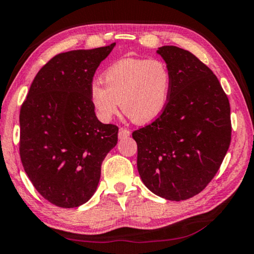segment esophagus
I'll use <instances>...</instances> for the list:
<instances>
[{"label":"esophagus","instance_id":"obj_1","mask_svg":"<svg viewBox=\"0 0 254 254\" xmlns=\"http://www.w3.org/2000/svg\"><path fill=\"white\" fill-rule=\"evenodd\" d=\"M130 134H131L130 130H127V128H126V127H120V131H119V138L120 139L127 138Z\"/></svg>","mask_w":254,"mask_h":254}]
</instances>
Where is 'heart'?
Listing matches in <instances>:
<instances>
[{"label":"heart","mask_w":254,"mask_h":254,"mask_svg":"<svg viewBox=\"0 0 254 254\" xmlns=\"http://www.w3.org/2000/svg\"><path fill=\"white\" fill-rule=\"evenodd\" d=\"M102 78L105 87L93 83L90 99L103 122L116 115L120 102L123 114L132 122L149 123L161 115L169 101L171 72L161 60H121Z\"/></svg>","instance_id":"1"}]
</instances>
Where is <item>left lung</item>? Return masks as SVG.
Wrapping results in <instances>:
<instances>
[{
  "label": "left lung",
  "mask_w": 254,
  "mask_h": 254,
  "mask_svg": "<svg viewBox=\"0 0 254 254\" xmlns=\"http://www.w3.org/2000/svg\"><path fill=\"white\" fill-rule=\"evenodd\" d=\"M158 53L171 72L169 101L132 137L144 184L181 201L200 193L220 169L231 141L230 103L213 71L192 53L175 46Z\"/></svg>",
  "instance_id": "left-lung-1"
}]
</instances>
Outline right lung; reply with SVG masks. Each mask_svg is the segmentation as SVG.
Masks as SVG:
<instances>
[{"label": "right lung", "instance_id": "obj_1", "mask_svg": "<svg viewBox=\"0 0 254 254\" xmlns=\"http://www.w3.org/2000/svg\"><path fill=\"white\" fill-rule=\"evenodd\" d=\"M115 44L61 53L35 76L20 107L19 155L39 193L73 208L96 190L101 163L117 144L119 127L96 119L93 77Z\"/></svg>", "mask_w": 254, "mask_h": 254}]
</instances>
